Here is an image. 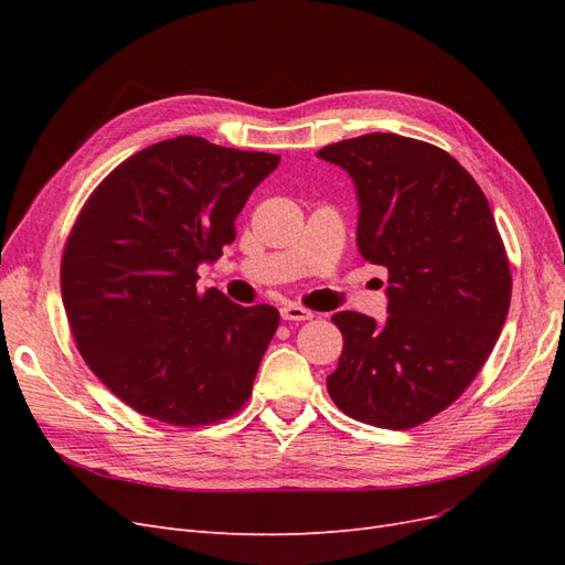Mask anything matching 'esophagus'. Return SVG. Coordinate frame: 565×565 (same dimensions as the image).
I'll return each instance as SVG.
<instances>
[{
  "label": "esophagus",
  "mask_w": 565,
  "mask_h": 565,
  "mask_svg": "<svg viewBox=\"0 0 565 565\" xmlns=\"http://www.w3.org/2000/svg\"><path fill=\"white\" fill-rule=\"evenodd\" d=\"M280 316L282 320H311L313 313L309 309H303V306H297V303H285L280 309Z\"/></svg>",
  "instance_id": "34e87169"
}]
</instances>
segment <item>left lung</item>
Masks as SVG:
<instances>
[{
    "label": "left lung",
    "instance_id": "1",
    "mask_svg": "<svg viewBox=\"0 0 565 565\" xmlns=\"http://www.w3.org/2000/svg\"><path fill=\"white\" fill-rule=\"evenodd\" d=\"M358 198L355 245L388 270V318L341 311L334 405L382 429H413L452 405L498 341L511 273L490 204L446 150L365 134L318 150Z\"/></svg>",
    "mask_w": 565,
    "mask_h": 565
}]
</instances>
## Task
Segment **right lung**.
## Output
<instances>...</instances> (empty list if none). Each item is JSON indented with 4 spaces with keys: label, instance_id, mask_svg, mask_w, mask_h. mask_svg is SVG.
I'll list each match as a JSON object with an SVG mask.
<instances>
[{
    "label": "right lung",
    "instance_id": "right-lung-1",
    "mask_svg": "<svg viewBox=\"0 0 565 565\" xmlns=\"http://www.w3.org/2000/svg\"><path fill=\"white\" fill-rule=\"evenodd\" d=\"M278 162L177 136L113 169L79 212L61 264L67 322L92 372L136 413L200 426L249 398L280 313L195 282Z\"/></svg>",
    "mask_w": 565,
    "mask_h": 565
}]
</instances>
